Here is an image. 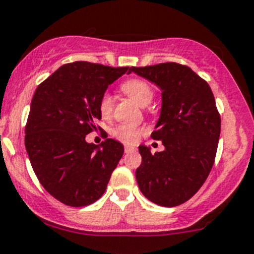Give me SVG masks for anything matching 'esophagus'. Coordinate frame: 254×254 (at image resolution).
Here are the masks:
<instances>
[{"mask_svg": "<svg viewBox=\"0 0 254 254\" xmlns=\"http://www.w3.org/2000/svg\"><path fill=\"white\" fill-rule=\"evenodd\" d=\"M124 151H125V153H130V152H132V151H135V147H132V146H125Z\"/></svg>", "mask_w": 254, "mask_h": 254, "instance_id": "esophagus-1", "label": "esophagus"}]
</instances>
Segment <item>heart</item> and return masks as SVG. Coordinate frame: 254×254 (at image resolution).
<instances>
[{
    "label": "heart",
    "mask_w": 254,
    "mask_h": 254,
    "mask_svg": "<svg viewBox=\"0 0 254 254\" xmlns=\"http://www.w3.org/2000/svg\"><path fill=\"white\" fill-rule=\"evenodd\" d=\"M122 89L127 96H129L132 101L136 102L140 107L148 106L153 98V89L151 88L147 82L142 81V79H129L122 84ZM98 107L99 112L103 117H108L111 114L113 109V98L109 92L102 94ZM113 135L120 141L134 145L139 141L141 130L134 125L122 124L114 127Z\"/></svg>",
    "instance_id": "b5f03b06"
}]
</instances>
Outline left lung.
Returning <instances> with one entry per match:
<instances>
[{
  "mask_svg": "<svg viewBox=\"0 0 254 254\" xmlns=\"http://www.w3.org/2000/svg\"><path fill=\"white\" fill-rule=\"evenodd\" d=\"M162 91L160 118L151 137L165 146L161 152L139 146L137 168L141 193L161 206L181 205L206 181L216 156L221 119L209 84L190 67L176 63L130 67Z\"/></svg>",
  "mask_w": 254,
  "mask_h": 254,
  "instance_id": "left-lung-1",
  "label": "left lung"
}]
</instances>
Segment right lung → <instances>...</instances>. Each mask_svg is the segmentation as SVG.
Wrapping results in <instances>:
<instances>
[{
	"mask_svg": "<svg viewBox=\"0 0 254 254\" xmlns=\"http://www.w3.org/2000/svg\"><path fill=\"white\" fill-rule=\"evenodd\" d=\"M129 70L76 61L59 67L35 89L25 148L40 184L66 205L98 200L124 153L117 140L94 145L86 141V135L102 118V94Z\"/></svg>",
	"mask_w": 254,
	"mask_h": 254,
	"instance_id": "add662e5",
	"label": "right lung"
}]
</instances>
